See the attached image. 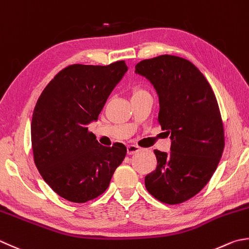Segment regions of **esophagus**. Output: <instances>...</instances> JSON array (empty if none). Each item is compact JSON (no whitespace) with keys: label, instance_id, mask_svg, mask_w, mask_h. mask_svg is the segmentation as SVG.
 <instances>
[{"label":"esophagus","instance_id":"1","mask_svg":"<svg viewBox=\"0 0 249 249\" xmlns=\"http://www.w3.org/2000/svg\"><path fill=\"white\" fill-rule=\"evenodd\" d=\"M142 151V148H141L140 146H138V145H133L131 144L128 146V154L129 155H133V154H137L139 152Z\"/></svg>","mask_w":249,"mask_h":249}]
</instances>
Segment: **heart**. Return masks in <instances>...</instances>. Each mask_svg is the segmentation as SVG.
Wrapping results in <instances>:
<instances>
[{
  "instance_id": "1",
  "label": "heart",
  "mask_w": 249,
  "mask_h": 249,
  "mask_svg": "<svg viewBox=\"0 0 249 249\" xmlns=\"http://www.w3.org/2000/svg\"><path fill=\"white\" fill-rule=\"evenodd\" d=\"M141 91H144V90H143V89L137 88V89H135V90H134V93H138V92H141Z\"/></svg>"
}]
</instances>
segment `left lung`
I'll return each instance as SVG.
<instances>
[{
    "label": "left lung",
    "instance_id": "8db88e82",
    "mask_svg": "<svg viewBox=\"0 0 249 249\" xmlns=\"http://www.w3.org/2000/svg\"><path fill=\"white\" fill-rule=\"evenodd\" d=\"M135 72L157 91L158 123L171 139L170 153L154 151L157 167L145 177V187L161 203L181 204L204 189L222 156L224 129L217 98L197 67L178 56L144 59Z\"/></svg>",
    "mask_w": 249,
    "mask_h": 249
}]
</instances>
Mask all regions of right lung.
<instances>
[{
	"label": "right lung",
	"mask_w": 249,
	"mask_h": 249,
	"mask_svg": "<svg viewBox=\"0 0 249 249\" xmlns=\"http://www.w3.org/2000/svg\"><path fill=\"white\" fill-rule=\"evenodd\" d=\"M126 70L124 60L70 65L41 93L31 120L32 152L40 175L60 197L72 203L98 197L124 159L123 143L103 146L88 124L97 120Z\"/></svg>",
	"instance_id": "right-lung-1"
}]
</instances>
